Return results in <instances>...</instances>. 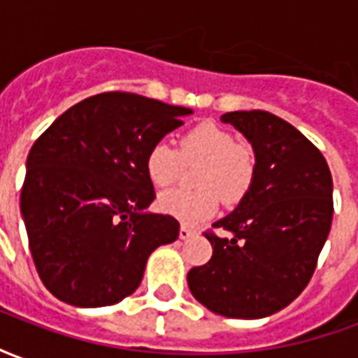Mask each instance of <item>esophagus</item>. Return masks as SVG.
Listing matches in <instances>:
<instances>
[{
  "label": "esophagus",
  "instance_id": "obj_1",
  "mask_svg": "<svg viewBox=\"0 0 358 358\" xmlns=\"http://www.w3.org/2000/svg\"><path fill=\"white\" fill-rule=\"evenodd\" d=\"M192 236H195V232L192 230V228H187V226H180V238L182 240H187V238H192Z\"/></svg>",
  "mask_w": 358,
  "mask_h": 358
}]
</instances>
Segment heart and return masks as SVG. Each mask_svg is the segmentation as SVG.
<instances>
[{"mask_svg":"<svg viewBox=\"0 0 358 358\" xmlns=\"http://www.w3.org/2000/svg\"><path fill=\"white\" fill-rule=\"evenodd\" d=\"M201 166L195 172L199 189H171L159 197V209L184 224H199L215 215L218 201H241L255 180L257 157L248 143L217 124H199L178 140V149L159 141L145 157V172L155 187L172 186L184 164Z\"/></svg>","mask_w":358,"mask_h":358,"instance_id":"heart-1","label":"heart"}]
</instances>
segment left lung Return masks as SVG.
<instances>
[{"label": "left lung", "mask_w": 358, "mask_h": 358, "mask_svg": "<svg viewBox=\"0 0 358 358\" xmlns=\"http://www.w3.org/2000/svg\"><path fill=\"white\" fill-rule=\"evenodd\" d=\"M255 149V180L238 209L203 236L207 264L187 272L189 292L228 318H263L307 287L330 234L331 174L313 141L268 110L222 115ZM217 227L233 232L218 238Z\"/></svg>", "instance_id": "8db88e82"}]
</instances>
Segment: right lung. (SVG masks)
Returning a JSON list of instances; mask_svg holds the SVG:
<instances>
[{
  "label": "right lung",
  "instance_id": "1",
  "mask_svg": "<svg viewBox=\"0 0 358 358\" xmlns=\"http://www.w3.org/2000/svg\"><path fill=\"white\" fill-rule=\"evenodd\" d=\"M192 109L128 92L92 95L34 141L20 192L28 245L43 285L74 307H105L140 285L151 251L178 238L155 199L149 149Z\"/></svg>",
  "mask_w": 358,
  "mask_h": 358
}]
</instances>
